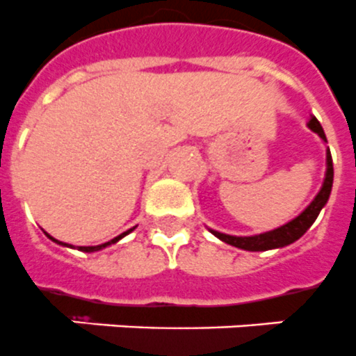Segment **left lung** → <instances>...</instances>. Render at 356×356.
<instances>
[{
	"instance_id": "8db88e82",
	"label": "left lung",
	"mask_w": 356,
	"mask_h": 356,
	"mask_svg": "<svg viewBox=\"0 0 356 356\" xmlns=\"http://www.w3.org/2000/svg\"><path fill=\"white\" fill-rule=\"evenodd\" d=\"M309 129H313L323 143H327L325 138V133H323L322 126L316 120V117H311V120L307 122ZM325 177H323V184L320 188V192L316 193V197L311 201L305 210H303L300 216H296L294 219H291L289 223L282 225V227L274 228V230H268V232L256 234V236H230V234L218 232V230H212L208 228L210 232L219 238L225 243L232 245V247L243 248V250H250V252H263V250H273V248H282L287 247V245L294 243L296 239H300L303 234L307 232L311 225L316 221L320 210L325 207V203L329 201V195H331V188H333V159H331V152H325Z\"/></svg>"
}]
</instances>
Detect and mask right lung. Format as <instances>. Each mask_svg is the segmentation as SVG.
<instances>
[{
  "mask_svg": "<svg viewBox=\"0 0 356 356\" xmlns=\"http://www.w3.org/2000/svg\"><path fill=\"white\" fill-rule=\"evenodd\" d=\"M135 228V227H133ZM133 228H129V230H126V232H122L120 234V236H117V238H113L111 241H108V243H102V245H97V247H78V250H82V252H97V250H102V248H106V247H109V245H113V243H117L118 239H122L124 236H128L129 232H131ZM47 238L49 239H53L54 243H58V245H63V247H71V248H74L73 245H67V243H62V241H58V239H54V238H51V236H49L47 234Z\"/></svg>",
  "mask_w": 356,
  "mask_h": 356,
  "instance_id": "obj_1",
  "label": "right lung"
}]
</instances>
